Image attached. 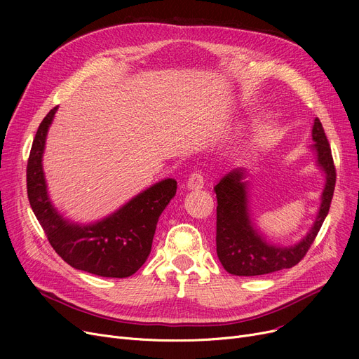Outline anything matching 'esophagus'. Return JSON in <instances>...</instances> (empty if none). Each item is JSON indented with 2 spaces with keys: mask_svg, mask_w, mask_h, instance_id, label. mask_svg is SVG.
<instances>
[{
  "mask_svg": "<svg viewBox=\"0 0 359 359\" xmlns=\"http://www.w3.org/2000/svg\"><path fill=\"white\" fill-rule=\"evenodd\" d=\"M203 176H202V173L199 172V170H196V172H194L191 176H189V179H187V182H186V184H187V189H202L203 187Z\"/></svg>",
  "mask_w": 359,
  "mask_h": 359,
  "instance_id": "esophagus-1",
  "label": "esophagus"
}]
</instances>
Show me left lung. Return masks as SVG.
Here are the masks:
<instances>
[{
	"mask_svg": "<svg viewBox=\"0 0 359 359\" xmlns=\"http://www.w3.org/2000/svg\"><path fill=\"white\" fill-rule=\"evenodd\" d=\"M311 137L317 164L326 175L322 203L311 230L299 243L290 248L269 244L256 229L249 215L248 182H243L244 170L236 168L224 176L214 187L217 194V255L224 269L237 276H256L290 269L306 256L323 225L332 203L336 170L332 149L318 118L314 119Z\"/></svg>",
	"mask_w": 359,
	"mask_h": 359,
	"instance_id": "1",
	"label": "left lung"
}]
</instances>
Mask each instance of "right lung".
Masks as SVG:
<instances>
[{
    "label": "right lung",
    "instance_id": "right-lung-1",
    "mask_svg": "<svg viewBox=\"0 0 359 359\" xmlns=\"http://www.w3.org/2000/svg\"><path fill=\"white\" fill-rule=\"evenodd\" d=\"M58 107L37 128L27 160V196L53 250L69 266L104 278H128L145 263L158 218L176 195L177 182L164 179L132 198L116 212L88 225L65 219L50 203L42 167L48 129Z\"/></svg>",
    "mask_w": 359,
    "mask_h": 359
}]
</instances>
